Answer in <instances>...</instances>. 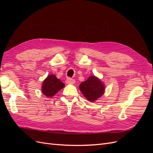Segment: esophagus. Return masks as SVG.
I'll list each match as a JSON object with an SVG mask.
<instances>
[{
    "mask_svg": "<svg viewBox=\"0 0 153 153\" xmlns=\"http://www.w3.org/2000/svg\"><path fill=\"white\" fill-rule=\"evenodd\" d=\"M66 84H75V80L74 79H72V78H68L66 80Z\"/></svg>",
    "mask_w": 153,
    "mask_h": 153,
    "instance_id": "esophagus-1",
    "label": "esophagus"
}]
</instances>
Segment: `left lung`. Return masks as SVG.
Listing matches in <instances>:
<instances>
[{
    "mask_svg": "<svg viewBox=\"0 0 153 153\" xmlns=\"http://www.w3.org/2000/svg\"><path fill=\"white\" fill-rule=\"evenodd\" d=\"M79 89L82 93L89 101H96L105 92V85L98 77L91 76L85 82L80 84Z\"/></svg>",
    "mask_w": 153,
    "mask_h": 153,
    "instance_id": "8db88e82",
    "label": "left lung"
}]
</instances>
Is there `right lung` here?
Segmentation results:
<instances>
[{
	"instance_id": "1",
	"label": "right lung",
	"mask_w": 153,
	"mask_h": 153,
	"mask_svg": "<svg viewBox=\"0 0 153 153\" xmlns=\"http://www.w3.org/2000/svg\"><path fill=\"white\" fill-rule=\"evenodd\" d=\"M65 86L64 83L54 75H48L43 81L41 91L47 97H52Z\"/></svg>"
}]
</instances>
